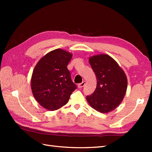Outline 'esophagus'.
Instances as JSON below:
<instances>
[{
	"mask_svg": "<svg viewBox=\"0 0 152 152\" xmlns=\"http://www.w3.org/2000/svg\"><path fill=\"white\" fill-rule=\"evenodd\" d=\"M85 84H86V82H85V81H83V82H82V83H80V84H78V88H83V87L85 86Z\"/></svg>",
	"mask_w": 152,
	"mask_h": 152,
	"instance_id": "34e87169",
	"label": "esophagus"
}]
</instances>
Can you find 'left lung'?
Listing matches in <instances>:
<instances>
[{
  "mask_svg": "<svg viewBox=\"0 0 152 152\" xmlns=\"http://www.w3.org/2000/svg\"><path fill=\"white\" fill-rule=\"evenodd\" d=\"M89 63L97 80L95 91L86 99L91 107L101 113H108L122 102L127 88V78L124 70L108 55L89 57Z\"/></svg>",
  "mask_w": 152,
  "mask_h": 152,
  "instance_id": "left-lung-1",
  "label": "left lung"
}]
</instances>
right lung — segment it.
<instances>
[{"mask_svg":"<svg viewBox=\"0 0 152 152\" xmlns=\"http://www.w3.org/2000/svg\"><path fill=\"white\" fill-rule=\"evenodd\" d=\"M72 54L62 49L50 51L39 60L31 77L32 93L40 105L54 111L65 105L76 89L67 65Z\"/></svg>","mask_w":152,"mask_h":152,"instance_id":"1","label":"right lung"}]
</instances>
